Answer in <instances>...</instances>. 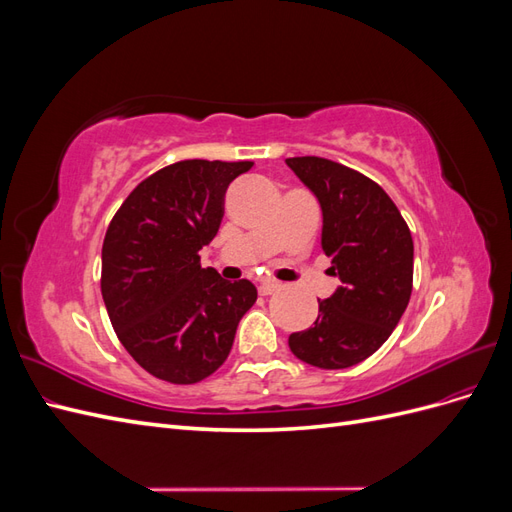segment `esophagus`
Masks as SVG:
<instances>
[{"mask_svg": "<svg viewBox=\"0 0 512 512\" xmlns=\"http://www.w3.org/2000/svg\"><path fill=\"white\" fill-rule=\"evenodd\" d=\"M277 288H280V284L273 282V280H262L260 286H258V292L260 294H273Z\"/></svg>", "mask_w": 512, "mask_h": 512, "instance_id": "obj_1", "label": "esophagus"}]
</instances>
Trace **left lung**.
Returning a JSON list of instances; mask_svg holds the SVG:
<instances>
[{"mask_svg":"<svg viewBox=\"0 0 512 512\" xmlns=\"http://www.w3.org/2000/svg\"><path fill=\"white\" fill-rule=\"evenodd\" d=\"M318 198L322 250L337 290L318 301L312 327L292 333V354L320 369H346L374 354L404 316L414 273L406 220L376 181L327 158H288Z\"/></svg>","mask_w":512,"mask_h":512,"instance_id":"left-lung-1","label":"left lung"}]
</instances>
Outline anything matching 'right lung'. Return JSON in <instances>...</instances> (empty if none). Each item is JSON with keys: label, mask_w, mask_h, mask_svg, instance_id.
<instances>
[{"label": "right lung", "mask_w": 512, "mask_h": 512, "mask_svg": "<svg viewBox=\"0 0 512 512\" xmlns=\"http://www.w3.org/2000/svg\"><path fill=\"white\" fill-rule=\"evenodd\" d=\"M252 166L170 164L138 183L108 224L102 299L119 342L151 376L173 384L211 376L256 303L250 280H222L198 256L218 235L230 181Z\"/></svg>", "instance_id": "add662e5"}]
</instances>
